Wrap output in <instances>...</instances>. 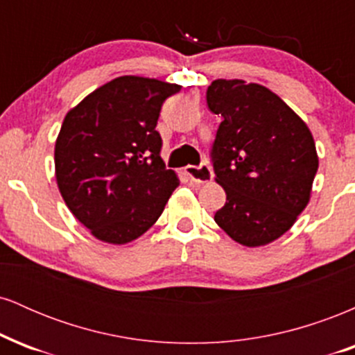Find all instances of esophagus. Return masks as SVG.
I'll return each mask as SVG.
<instances>
[{
	"label": "esophagus",
	"instance_id": "1",
	"mask_svg": "<svg viewBox=\"0 0 355 355\" xmlns=\"http://www.w3.org/2000/svg\"><path fill=\"white\" fill-rule=\"evenodd\" d=\"M185 173L189 175L190 180L195 183H207L214 178V172H211L209 164H202L198 166H187Z\"/></svg>",
	"mask_w": 355,
	"mask_h": 355
}]
</instances>
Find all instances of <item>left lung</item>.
I'll return each instance as SVG.
<instances>
[{
  "instance_id": "obj_1",
  "label": "left lung",
  "mask_w": 355,
  "mask_h": 355,
  "mask_svg": "<svg viewBox=\"0 0 355 355\" xmlns=\"http://www.w3.org/2000/svg\"><path fill=\"white\" fill-rule=\"evenodd\" d=\"M207 105L223 118L210 150L227 193L215 222L242 245L274 242L311 198L319 168L311 130L275 93L243 80H215Z\"/></svg>"
}]
</instances>
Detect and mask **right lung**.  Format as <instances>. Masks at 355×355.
<instances>
[{"mask_svg":"<svg viewBox=\"0 0 355 355\" xmlns=\"http://www.w3.org/2000/svg\"><path fill=\"white\" fill-rule=\"evenodd\" d=\"M180 85L120 76L68 112L55 145L56 182L96 239L132 242L164 211L178 178L162 160L157 121Z\"/></svg>","mask_w":355,"mask_h":355,"instance_id":"obj_1","label":"right lung"}]
</instances>
